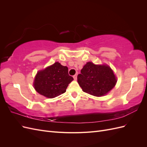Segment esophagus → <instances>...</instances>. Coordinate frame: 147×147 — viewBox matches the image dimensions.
Returning <instances> with one entry per match:
<instances>
[{
	"mask_svg": "<svg viewBox=\"0 0 147 147\" xmlns=\"http://www.w3.org/2000/svg\"><path fill=\"white\" fill-rule=\"evenodd\" d=\"M73 77H74V80H77V74H75V75H74Z\"/></svg>",
	"mask_w": 147,
	"mask_h": 147,
	"instance_id": "esophagus-1",
	"label": "esophagus"
}]
</instances>
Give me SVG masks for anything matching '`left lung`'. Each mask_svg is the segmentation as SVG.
Returning a JSON list of instances; mask_svg holds the SVG:
<instances>
[{
    "mask_svg": "<svg viewBox=\"0 0 147 147\" xmlns=\"http://www.w3.org/2000/svg\"><path fill=\"white\" fill-rule=\"evenodd\" d=\"M77 81L82 90L94 96H102L109 92L117 83L112 70L105 65L87 63L78 75Z\"/></svg>",
    "mask_w": 147,
    "mask_h": 147,
    "instance_id": "left-lung-1",
    "label": "left lung"
}]
</instances>
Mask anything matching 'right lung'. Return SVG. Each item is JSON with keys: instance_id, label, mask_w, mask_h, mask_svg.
<instances>
[{"instance_id": "obj_1", "label": "right lung", "mask_w": 147, "mask_h": 147, "mask_svg": "<svg viewBox=\"0 0 147 147\" xmlns=\"http://www.w3.org/2000/svg\"><path fill=\"white\" fill-rule=\"evenodd\" d=\"M74 80L68 73L67 67L58 62L37 73L34 88L39 94L48 98H54L66 91L69 84Z\"/></svg>"}]
</instances>
